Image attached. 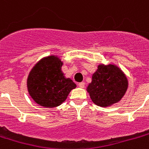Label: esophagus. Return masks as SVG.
Here are the masks:
<instances>
[{"instance_id":"esophagus-1","label":"esophagus","mask_w":149,"mask_h":149,"mask_svg":"<svg viewBox=\"0 0 149 149\" xmlns=\"http://www.w3.org/2000/svg\"><path fill=\"white\" fill-rule=\"evenodd\" d=\"M84 85H85L84 82H80L78 84V86H79V87H81V88H84Z\"/></svg>"}]
</instances>
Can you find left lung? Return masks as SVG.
Masks as SVG:
<instances>
[{"mask_svg": "<svg viewBox=\"0 0 149 149\" xmlns=\"http://www.w3.org/2000/svg\"><path fill=\"white\" fill-rule=\"evenodd\" d=\"M128 82L123 72L114 65H99L87 87L92 102L106 107L120 101L127 89Z\"/></svg>", "mask_w": 149, "mask_h": 149, "instance_id": "left-lung-1", "label": "left lung"}]
</instances>
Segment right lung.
<instances>
[{
  "mask_svg": "<svg viewBox=\"0 0 149 149\" xmlns=\"http://www.w3.org/2000/svg\"><path fill=\"white\" fill-rule=\"evenodd\" d=\"M62 65L58 57L52 55L40 60L30 71L27 79L28 91L38 105L57 107L77 87L72 79L65 78Z\"/></svg>",
  "mask_w": 149,
  "mask_h": 149,
  "instance_id": "right-lung-1",
  "label": "right lung"
}]
</instances>
